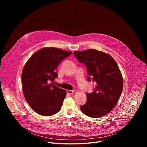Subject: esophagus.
<instances>
[{
	"label": "esophagus",
	"instance_id": "34e87169",
	"mask_svg": "<svg viewBox=\"0 0 147 147\" xmlns=\"http://www.w3.org/2000/svg\"><path fill=\"white\" fill-rule=\"evenodd\" d=\"M67 92L68 94H73V93L74 92V90H67Z\"/></svg>",
	"mask_w": 147,
	"mask_h": 147
}]
</instances>
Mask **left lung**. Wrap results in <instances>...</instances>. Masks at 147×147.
Masks as SVG:
<instances>
[{
	"label": "left lung",
	"instance_id": "obj_1",
	"mask_svg": "<svg viewBox=\"0 0 147 147\" xmlns=\"http://www.w3.org/2000/svg\"><path fill=\"white\" fill-rule=\"evenodd\" d=\"M74 54L87 67L88 80L96 82L94 91L86 94L87 100L80 107L81 112L92 118L107 115L116 106L123 87L117 63L110 55L96 49L75 51Z\"/></svg>",
	"mask_w": 147,
	"mask_h": 147
}]
</instances>
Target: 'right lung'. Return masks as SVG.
<instances>
[{
    "instance_id": "1",
    "label": "right lung",
    "mask_w": 147,
    "mask_h": 147,
    "mask_svg": "<svg viewBox=\"0 0 147 147\" xmlns=\"http://www.w3.org/2000/svg\"><path fill=\"white\" fill-rule=\"evenodd\" d=\"M56 48H44L35 52L27 60L22 74L24 96L31 108L42 116H51L60 111L66 96L51 81L58 77V65L71 54Z\"/></svg>"
}]
</instances>
